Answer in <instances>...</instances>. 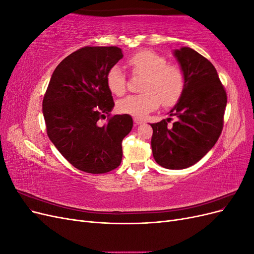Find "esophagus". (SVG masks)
Listing matches in <instances>:
<instances>
[{
	"label": "esophagus",
	"mask_w": 254,
	"mask_h": 254,
	"mask_svg": "<svg viewBox=\"0 0 254 254\" xmlns=\"http://www.w3.org/2000/svg\"><path fill=\"white\" fill-rule=\"evenodd\" d=\"M133 122H134V125H141L144 123V120H142L140 118H134Z\"/></svg>",
	"instance_id": "obj_1"
}]
</instances>
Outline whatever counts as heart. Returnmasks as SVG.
<instances>
[{
    "label": "heart",
    "instance_id": "heart-1",
    "mask_svg": "<svg viewBox=\"0 0 254 254\" xmlns=\"http://www.w3.org/2000/svg\"><path fill=\"white\" fill-rule=\"evenodd\" d=\"M126 64L133 74L144 75L141 94L129 95L118 102L120 112L144 117L158 108L160 103L170 107L179 101L186 89V75L178 64H167V59L160 54L142 50L127 58ZM107 87L112 94H125L127 81L119 66L111 67L107 74Z\"/></svg>",
    "mask_w": 254,
    "mask_h": 254
}]
</instances>
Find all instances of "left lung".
Instances as JSON below:
<instances>
[{
	"label": "left lung",
	"mask_w": 254,
	"mask_h": 254,
	"mask_svg": "<svg viewBox=\"0 0 254 254\" xmlns=\"http://www.w3.org/2000/svg\"><path fill=\"white\" fill-rule=\"evenodd\" d=\"M174 55L186 75V89L170 111L177 117L152 127L151 149L156 162L168 170H183L197 163L209 152L224 127L227 93L216 68L190 48L175 50Z\"/></svg>",
	"instance_id": "obj_1"
}]
</instances>
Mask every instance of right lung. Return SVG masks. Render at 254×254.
Masks as SVG:
<instances>
[{
	"instance_id": "1",
	"label": "right lung",
	"mask_w": 254,
	"mask_h": 254,
	"mask_svg": "<svg viewBox=\"0 0 254 254\" xmlns=\"http://www.w3.org/2000/svg\"><path fill=\"white\" fill-rule=\"evenodd\" d=\"M123 58L118 47H84L57 65L42 111L52 143L79 171L105 174L123 158L122 141L131 131L129 114L111 117L114 107L107 74ZM109 117L106 124L99 121Z\"/></svg>"
}]
</instances>
